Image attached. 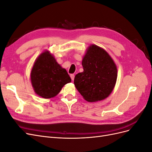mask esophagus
Listing matches in <instances>:
<instances>
[{
    "label": "esophagus",
    "mask_w": 152,
    "mask_h": 152,
    "mask_svg": "<svg viewBox=\"0 0 152 152\" xmlns=\"http://www.w3.org/2000/svg\"><path fill=\"white\" fill-rule=\"evenodd\" d=\"M70 77H71L72 80H74V78H75V75L74 74H71L70 75Z\"/></svg>",
    "instance_id": "1"
}]
</instances>
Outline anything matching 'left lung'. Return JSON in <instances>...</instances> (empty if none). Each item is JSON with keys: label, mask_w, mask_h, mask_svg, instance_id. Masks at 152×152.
I'll list each match as a JSON object with an SVG mask.
<instances>
[{"label": "left lung", "mask_w": 152, "mask_h": 152, "mask_svg": "<svg viewBox=\"0 0 152 152\" xmlns=\"http://www.w3.org/2000/svg\"><path fill=\"white\" fill-rule=\"evenodd\" d=\"M84 72L77 73L74 84L84 98L89 102L107 98L115 85V64L104 49L91 45L82 62Z\"/></svg>", "instance_id": "obj_1"}]
</instances>
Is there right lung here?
<instances>
[{"label": "right lung", "mask_w": 152, "mask_h": 152, "mask_svg": "<svg viewBox=\"0 0 152 152\" xmlns=\"http://www.w3.org/2000/svg\"><path fill=\"white\" fill-rule=\"evenodd\" d=\"M31 81L37 94L44 98H50L56 96L71 79L65 69L46 51L35 61L31 72Z\"/></svg>", "instance_id": "add662e5"}]
</instances>
